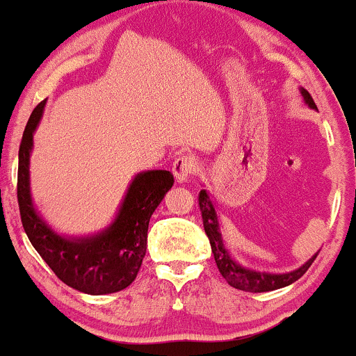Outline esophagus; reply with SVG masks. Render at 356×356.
<instances>
[{
	"label": "esophagus",
	"mask_w": 356,
	"mask_h": 356,
	"mask_svg": "<svg viewBox=\"0 0 356 356\" xmlns=\"http://www.w3.org/2000/svg\"><path fill=\"white\" fill-rule=\"evenodd\" d=\"M194 168H196V162L191 156H177L174 160V165H172V172H174V177L179 184H184L191 179V175L194 174Z\"/></svg>",
	"instance_id": "34e87169"
}]
</instances>
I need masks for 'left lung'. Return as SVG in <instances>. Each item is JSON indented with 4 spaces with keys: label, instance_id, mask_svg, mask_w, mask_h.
I'll return each instance as SVG.
<instances>
[{
    "label": "left lung",
    "instance_id": "left-lung-1",
    "mask_svg": "<svg viewBox=\"0 0 356 356\" xmlns=\"http://www.w3.org/2000/svg\"><path fill=\"white\" fill-rule=\"evenodd\" d=\"M300 93L302 97H304V102L310 107V109H317L312 97H310V93L307 92L305 88H300ZM200 209L201 215H203L204 232H207L209 244H211L213 256H215V263L216 266H218V271L222 273V276L227 280L228 285L237 288V290L252 291V293H263V291H273L278 290V288L291 285V283H295L298 278L304 276V273L310 268V264H312L314 259L317 257L316 252L307 263L302 264L300 268L288 273L256 271V269L242 266L241 263H237V261L234 259L230 250L227 249L225 241H223L222 237L220 216L218 213H216L215 203H213L211 196H209L207 189H201L200 193Z\"/></svg>",
    "mask_w": 356,
    "mask_h": 356
}]
</instances>
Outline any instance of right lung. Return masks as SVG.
Returning a JSON list of instances; mask_svg holds the SVG:
<instances>
[{
    "label": "right lung",
    "mask_w": 356,
    "mask_h": 356,
    "mask_svg": "<svg viewBox=\"0 0 356 356\" xmlns=\"http://www.w3.org/2000/svg\"><path fill=\"white\" fill-rule=\"evenodd\" d=\"M46 100L30 114L18 152V207L30 244L66 285L88 295L124 290L136 278L147 252L148 223L174 184L168 170H145L133 177L111 225L92 235L71 237L44 220L30 191V155L33 133Z\"/></svg>",
    "instance_id": "obj_1"
}]
</instances>
